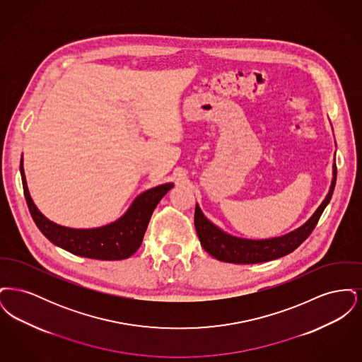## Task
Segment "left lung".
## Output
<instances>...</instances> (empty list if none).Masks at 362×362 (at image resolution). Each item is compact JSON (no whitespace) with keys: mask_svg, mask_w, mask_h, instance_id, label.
I'll return each mask as SVG.
<instances>
[{"mask_svg":"<svg viewBox=\"0 0 362 362\" xmlns=\"http://www.w3.org/2000/svg\"><path fill=\"white\" fill-rule=\"evenodd\" d=\"M335 182H337V164L334 163L331 186L320 206L316 209V211L301 226H298L297 229H294L286 235L272 238V239L255 240V239H244V238L229 235L206 218V216L202 213L201 207L197 204L195 214H194V224H195L197 235L199 238L201 245L213 258L218 259L221 262H228V263L251 264V263H262V262L282 258L293 252L312 233L323 210L331 201Z\"/></svg>","mask_w":362,"mask_h":362,"instance_id":"1","label":"left lung"}]
</instances>
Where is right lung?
Wrapping results in <instances>:
<instances>
[{"instance_id": "add662e5", "label": "right lung", "mask_w": 362, "mask_h": 362, "mask_svg": "<svg viewBox=\"0 0 362 362\" xmlns=\"http://www.w3.org/2000/svg\"><path fill=\"white\" fill-rule=\"evenodd\" d=\"M20 173L25 201L39 230L52 244L74 255L99 260H121L132 257L142 243L157 204L173 187V183H164L146 189L138 195L126 213L114 223L99 228L81 229L55 224L39 211L28 191L23 156L20 161Z\"/></svg>"}]
</instances>
